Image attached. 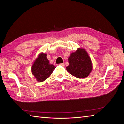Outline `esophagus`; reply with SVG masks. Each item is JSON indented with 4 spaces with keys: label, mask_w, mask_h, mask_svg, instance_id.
<instances>
[{
    "label": "esophagus",
    "mask_w": 124,
    "mask_h": 124,
    "mask_svg": "<svg viewBox=\"0 0 124 124\" xmlns=\"http://www.w3.org/2000/svg\"><path fill=\"white\" fill-rule=\"evenodd\" d=\"M59 65H61V66H62V67H64V66H65V63H60Z\"/></svg>",
    "instance_id": "obj_1"
}]
</instances>
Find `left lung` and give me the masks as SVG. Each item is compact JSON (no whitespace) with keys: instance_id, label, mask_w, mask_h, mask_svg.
<instances>
[{"instance_id":"left-lung-1","label":"left lung","mask_w":124,"mask_h":124,"mask_svg":"<svg viewBox=\"0 0 124 124\" xmlns=\"http://www.w3.org/2000/svg\"><path fill=\"white\" fill-rule=\"evenodd\" d=\"M69 65L67 70L78 78H82L89 76L92 70V63L88 54L85 50L78 48L71 54L68 58Z\"/></svg>"}]
</instances>
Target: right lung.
<instances>
[{
  "mask_svg": "<svg viewBox=\"0 0 124 124\" xmlns=\"http://www.w3.org/2000/svg\"><path fill=\"white\" fill-rule=\"evenodd\" d=\"M46 56V54H40L32 66V73L38 82L46 80L56 68L53 65L49 63Z\"/></svg>",
  "mask_w": 124,
  "mask_h": 124,
  "instance_id": "right-lung-1",
  "label": "right lung"
}]
</instances>
